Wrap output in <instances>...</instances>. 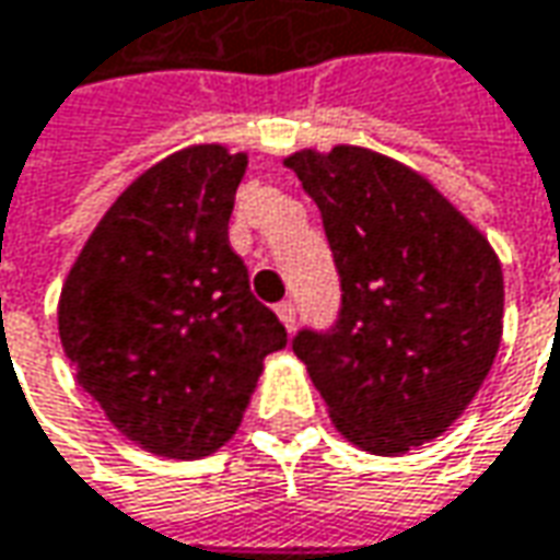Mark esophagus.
Segmentation results:
<instances>
[{"label":"esophagus","instance_id":"34e87169","mask_svg":"<svg viewBox=\"0 0 560 560\" xmlns=\"http://www.w3.org/2000/svg\"><path fill=\"white\" fill-rule=\"evenodd\" d=\"M276 313H279L281 325H284L288 331H294V325H298V310H294V303H291V300H284V303L276 306Z\"/></svg>","mask_w":560,"mask_h":560}]
</instances>
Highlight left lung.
<instances>
[{
	"label": "left lung",
	"instance_id": "8db88e82",
	"mask_svg": "<svg viewBox=\"0 0 560 560\" xmlns=\"http://www.w3.org/2000/svg\"><path fill=\"white\" fill-rule=\"evenodd\" d=\"M340 276L328 331H300L340 434L375 455L431 443L471 406L502 340L505 281L480 235L412 166L359 145L284 158Z\"/></svg>",
	"mask_w": 560,
	"mask_h": 560
}]
</instances>
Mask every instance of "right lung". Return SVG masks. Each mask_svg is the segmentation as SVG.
<instances>
[{"instance_id":"obj_1","label":"right lung","mask_w":560,"mask_h":560,"mask_svg":"<svg viewBox=\"0 0 560 560\" xmlns=\"http://www.w3.org/2000/svg\"><path fill=\"white\" fill-rule=\"evenodd\" d=\"M247 154L191 145L107 207L70 266L58 335L77 384L145 453L203 458L242 424L288 343L229 244Z\"/></svg>"}]
</instances>
